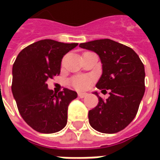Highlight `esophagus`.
<instances>
[{
    "label": "esophagus",
    "instance_id": "34e87169",
    "mask_svg": "<svg viewBox=\"0 0 160 160\" xmlns=\"http://www.w3.org/2000/svg\"><path fill=\"white\" fill-rule=\"evenodd\" d=\"M87 95V93H84V92H79V93H78V97L80 98H83L86 97Z\"/></svg>",
    "mask_w": 160,
    "mask_h": 160
}]
</instances>
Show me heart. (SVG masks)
<instances>
[{"label":"heart","instance_id":"1","mask_svg":"<svg viewBox=\"0 0 160 160\" xmlns=\"http://www.w3.org/2000/svg\"><path fill=\"white\" fill-rule=\"evenodd\" d=\"M92 82V78L89 76H77L74 77L71 83L75 89L80 91L87 90Z\"/></svg>","mask_w":160,"mask_h":160}]
</instances>
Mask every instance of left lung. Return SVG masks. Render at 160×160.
<instances>
[{"instance_id": "obj_1", "label": "left lung", "mask_w": 160, "mask_h": 160, "mask_svg": "<svg viewBox=\"0 0 160 160\" xmlns=\"http://www.w3.org/2000/svg\"><path fill=\"white\" fill-rule=\"evenodd\" d=\"M82 49L98 55L103 73L96 87L110 97L89 111V123L95 130L114 134L122 130L133 121L145 92V68L133 49L113 40L98 39L80 44Z\"/></svg>"}]
</instances>
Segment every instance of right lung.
<instances>
[{
    "mask_svg": "<svg viewBox=\"0 0 160 160\" xmlns=\"http://www.w3.org/2000/svg\"><path fill=\"white\" fill-rule=\"evenodd\" d=\"M77 45L40 40L22 49L13 63L12 92L19 114L39 133L52 134L66 126L68 107L77 92L64 88L56 94L46 81L59 74L63 56Z\"/></svg>",
    "mask_w": 160,
    "mask_h": 160,
    "instance_id": "add662e5",
    "label": "right lung"
}]
</instances>
